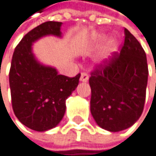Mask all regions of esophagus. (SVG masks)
<instances>
[{
  "label": "esophagus",
  "instance_id": "34e87169",
  "mask_svg": "<svg viewBox=\"0 0 156 156\" xmlns=\"http://www.w3.org/2000/svg\"><path fill=\"white\" fill-rule=\"evenodd\" d=\"M89 80V75L87 73H81L80 76V81L82 82H87Z\"/></svg>",
  "mask_w": 156,
  "mask_h": 156
}]
</instances>
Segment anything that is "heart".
<instances>
[{
  "label": "heart",
  "instance_id": "obj_1",
  "mask_svg": "<svg viewBox=\"0 0 156 156\" xmlns=\"http://www.w3.org/2000/svg\"><path fill=\"white\" fill-rule=\"evenodd\" d=\"M103 39V36H99L98 40H102ZM107 48L109 51H114L116 49V41L114 39H109L107 42Z\"/></svg>",
  "mask_w": 156,
  "mask_h": 156
}]
</instances>
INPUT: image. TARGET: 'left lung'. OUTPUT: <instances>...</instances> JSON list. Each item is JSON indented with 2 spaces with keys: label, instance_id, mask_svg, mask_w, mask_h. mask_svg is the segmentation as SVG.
<instances>
[{
  "label": "left lung",
  "instance_id": "obj_1",
  "mask_svg": "<svg viewBox=\"0 0 156 156\" xmlns=\"http://www.w3.org/2000/svg\"><path fill=\"white\" fill-rule=\"evenodd\" d=\"M146 53L140 42L124 29L120 54L99 64L89 79L91 113L101 128L119 132L129 128L143 111L148 82Z\"/></svg>",
  "mask_w": 156,
  "mask_h": 156
}]
</instances>
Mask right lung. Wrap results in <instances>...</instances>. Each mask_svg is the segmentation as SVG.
Instances as JSON below:
<instances>
[{
    "label": "right lung",
    "mask_w": 156,
    "mask_h": 156,
    "mask_svg": "<svg viewBox=\"0 0 156 156\" xmlns=\"http://www.w3.org/2000/svg\"><path fill=\"white\" fill-rule=\"evenodd\" d=\"M62 22L47 21L30 31L15 48L9 84L12 107L20 122L30 129L44 132L62 121L65 101L75 91L80 74L74 77L59 75L34 57L32 46L43 36H62Z\"/></svg>",
    "instance_id": "obj_1"
}]
</instances>
